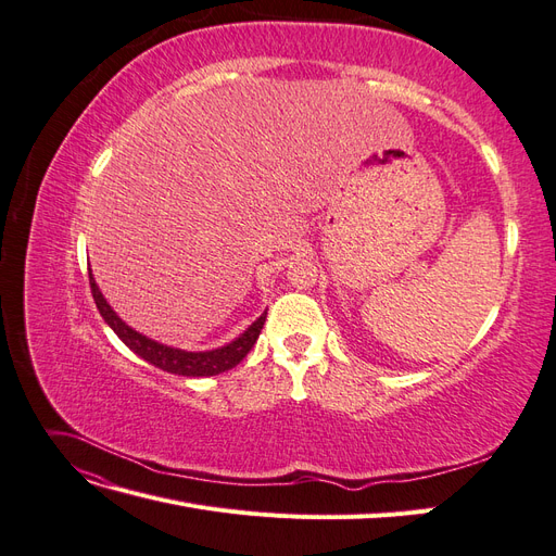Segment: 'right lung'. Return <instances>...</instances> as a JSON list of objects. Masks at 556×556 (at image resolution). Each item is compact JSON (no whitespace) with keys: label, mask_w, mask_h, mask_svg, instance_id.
<instances>
[{"label":"right lung","mask_w":556,"mask_h":556,"mask_svg":"<svg viewBox=\"0 0 556 556\" xmlns=\"http://www.w3.org/2000/svg\"><path fill=\"white\" fill-rule=\"evenodd\" d=\"M90 290H92V299L102 313V317L106 319V325L117 333V339H121L129 350L137 352L141 359H146L148 364H153L166 374H176V376H190V378H201V376H217V374H225L229 368L237 366L248 352L252 350V345L257 343L260 339V331L264 327V319L266 313H262L255 323H252L237 341H231L223 348L217 350H206V352H185L178 348H169V345H162L157 341H150L146 339L143 333L134 331L131 327H127L121 317L115 315V311L106 304L104 294L99 292L97 282L90 274Z\"/></svg>","instance_id":"add662e5"}]
</instances>
